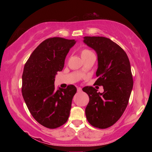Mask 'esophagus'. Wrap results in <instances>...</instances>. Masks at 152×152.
Masks as SVG:
<instances>
[{"mask_svg": "<svg viewBox=\"0 0 152 152\" xmlns=\"http://www.w3.org/2000/svg\"><path fill=\"white\" fill-rule=\"evenodd\" d=\"M82 91V88H80V87H77V92L79 93H81Z\"/></svg>", "mask_w": 152, "mask_h": 152, "instance_id": "1", "label": "esophagus"}]
</instances>
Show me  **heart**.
<instances>
[{
  "label": "heart",
  "instance_id": "obj_1",
  "mask_svg": "<svg viewBox=\"0 0 152 152\" xmlns=\"http://www.w3.org/2000/svg\"><path fill=\"white\" fill-rule=\"evenodd\" d=\"M80 54H81V57H82V58L83 59V58L86 57L88 55H91V54H93V53L88 49H82L80 52Z\"/></svg>",
  "mask_w": 152,
  "mask_h": 152
}]
</instances>
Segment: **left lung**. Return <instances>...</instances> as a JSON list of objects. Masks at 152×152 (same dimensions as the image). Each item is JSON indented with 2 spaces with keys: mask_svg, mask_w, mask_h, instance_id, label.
<instances>
[{
  "mask_svg": "<svg viewBox=\"0 0 152 152\" xmlns=\"http://www.w3.org/2000/svg\"><path fill=\"white\" fill-rule=\"evenodd\" d=\"M84 43L96 52L98 79L95 84L104 88L102 93L93 86L82 88L89 97L86 119L95 127L107 129L120 119L127 107L134 84L130 62L124 50L110 39L84 37Z\"/></svg>",
  "mask_w": 152,
  "mask_h": 152,
  "instance_id": "8db88e82",
  "label": "left lung"
}]
</instances>
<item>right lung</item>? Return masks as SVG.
I'll return each mask as SVG.
<instances>
[{
    "label": "right lung",
    "mask_w": 152,
    "mask_h": 152,
    "mask_svg": "<svg viewBox=\"0 0 152 152\" xmlns=\"http://www.w3.org/2000/svg\"><path fill=\"white\" fill-rule=\"evenodd\" d=\"M75 39H45L33 51L25 64L22 95L33 118L45 127L55 129L65 124L77 92L74 85L55 90V78L61 71Z\"/></svg>",
    "instance_id": "add662e5"
}]
</instances>
